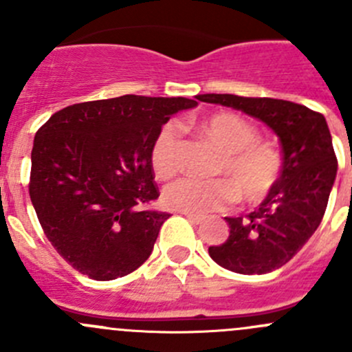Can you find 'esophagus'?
<instances>
[{"label":"esophagus","instance_id":"obj_1","mask_svg":"<svg viewBox=\"0 0 352 352\" xmlns=\"http://www.w3.org/2000/svg\"><path fill=\"white\" fill-rule=\"evenodd\" d=\"M182 214L186 216L190 223H194V225H199V223L204 221V216H201V214H192V212H182Z\"/></svg>","mask_w":352,"mask_h":352}]
</instances>
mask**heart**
Wrapping results in <instances>:
<instances>
[{"label": "heart", "mask_w": 352, "mask_h": 352, "mask_svg": "<svg viewBox=\"0 0 352 352\" xmlns=\"http://www.w3.org/2000/svg\"><path fill=\"white\" fill-rule=\"evenodd\" d=\"M197 129L219 151L214 166L219 179H180L163 190L166 208L184 212L225 209L236 199L245 204L264 201L281 175V156L262 143L258 131L236 113L218 112L199 120ZM151 168L162 180L175 177L182 168V141L173 122L156 134L150 153Z\"/></svg>", "instance_id": "b5f03b06"}]
</instances>
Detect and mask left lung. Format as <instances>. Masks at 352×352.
<instances>
[{
  "label": "left lung",
  "mask_w": 352,
  "mask_h": 352,
  "mask_svg": "<svg viewBox=\"0 0 352 352\" xmlns=\"http://www.w3.org/2000/svg\"><path fill=\"white\" fill-rule=\"evenodd\" d=\"M197 100L242 110L281 141L283 168L272 192L245 218H225L228 240L209 247L216 264L239 274L279 269L314 235L327 208L337 175L327 120L305 105L278 98L204 94Z\"/></svg>",
  "instance_id": "left-lung-1"
}]
</instances>
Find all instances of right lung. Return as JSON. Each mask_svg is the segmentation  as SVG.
Wrapping results in <instances>:
<instances>
[{
    "mask_svg": "<svg viewBox=\"0 0 352 352\" xmlns=\"http://www.w3.org/2000/svg\"><path fill=\"white\" fill-rule=\"evenodd\" d=\"M196 105L124 95L59 110L37 131L28 192L45 236L78 272L110 281L150 257L170 218L140 209L160 196L151 146L170 116Z\"/></svg>",
    "mask_w": 352,
    "mask_h": 352,
    "instance_id": "obj_1",
    "label": "right lung"
}]
</instances>
